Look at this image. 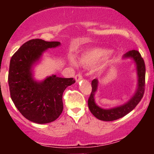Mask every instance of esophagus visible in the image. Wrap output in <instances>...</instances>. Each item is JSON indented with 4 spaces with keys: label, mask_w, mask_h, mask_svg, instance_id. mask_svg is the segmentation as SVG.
Returning <instances> with one entry per match:
<instances>
[{
    "label": "esophagus",
    "mask_w": 154,
    "mask_h": 154,
    "mask_svg": "<svg viewBox=\"0 0 154 154\" xmlns=\"http://www.w3.org/2000/svg\"><path fill=\"white\" fill-rule=\"evenodd\" d=\"M75 79H76V81H77V82H78L79 80H82V79H83V76H82L81 73H80V72L77 73V74H76V76H75Z\"/></svg>",
    "instance_id": "1"
}]
</instances>
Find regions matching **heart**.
Here are the masks:
<instances>
[{
	"label": "heart",
	"instance_id": "b5f03b06",
	"mask_svg": "<svg viewBox=\"0 0 154 154\" xmlns=\"http://www.w3.org/2000/svg\"><path fill=\"white\" fill-rule=\"evenodd\" d=\"M109 51L101 48H96L85 53L80 60V64L86 67H91L95 66L102 59L106 57Z\"/></svg>",
	"mask_w": 154,
	"mask_h": 154
}]
</instances>
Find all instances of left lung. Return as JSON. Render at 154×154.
I'll list each match as a JSON object with an SVG mask.
<instances>
[{
	"label": "left lung",
	"mask_w": 154,
	"mask_h": 154,
	"mask_svg": "<svg viewBox=\"0 0 154 154\" xmlns=\"http://www.w3.org/2000/svg\"><path fill=\"white\" fill-rule=\"evenodd\" d=\"M125 57H132L135 60L137 66V71L139 80H138V89L135 95L123 106H121L110 109H103L97 106L94 103V95L97 90V79H94L91 81V91L88 100V106L90 112L97 119L105 122L117 120L124 117L131 112L138 105L143 97L145 88V64L140 53L138 51H130L125 55Z\"/></svg>",
	"instance_id": "obj_1"
}]
</instances>
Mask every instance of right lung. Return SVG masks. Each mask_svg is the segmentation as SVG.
I'll use <instances>...</instances> for the list:
<instances>
[{
    "mask_svg": "<svg viewBox=\"0 0 154 154\" xmlns=\"http://www.w3.org/2000/svg\"><path fill=\"white\" fill-rule=\"evenodd\" d=\"M60 45L59 42L40 38L29 40L10 60L8 74L10 97L21 114L34 123L47 124L58 119L63 109V92L75 83L74 78H62L56 75L41 83L32 79V64L46 49Z\"/></svg>",
    "mask_w": 154,
    "mask_h": 154,
    "instance_id": "1",
    "label": "right lung"
}]
</instances>
